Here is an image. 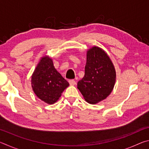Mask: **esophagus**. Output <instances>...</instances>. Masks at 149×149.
I'll use <instances>...</instances> for the list:
<instances>
[{"label": "esophagus", "mask_w": 149, "mask_h": 149, "mask_svg": "<svg viewBox=\"0 0 149 149\" xmlns=\"http://www.w3.org/2000/svg\"><path fill=\"white\" fill-rule=\"evenodd\" d=\"M69 84L70 85L73 86V85H75V84H76V82H75V81L74 79H70V80H69Z\"/></svg>", "instance_id": "esophagus-1"}]
</instances>
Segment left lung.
Wrapping results in <instances>:
<instances>
[{"label": "left lung", "instance_id": "1", "mask_svg": "<svg viewBox=\"0 0 149 149\" xmlns=\"http://www.w3.org/2000/svg\"><path fill=\"white\" fill-rule=\"evenodd\" d=\"M116 74L107 52L94 46L87 51L85 75L77 83V89L86 101L95 104L107 99L114 89Z\"/></svg>", "mask_w": 149, "mask_h": 149}]
</instances>
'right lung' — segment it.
Segmentation results:
<instances>
[{
	"label": "right lung",
	"mask_w": 149,
	"mask_h": 149,
	"mask_svg": "<svg viewBox=\"0 0 149 149\" xmlns=\"http://www.w3.org/2000/svg\"><path fill=\"white\" fill-rule=\"evenodd\" d=\"M68 86L69 83L55 69L52 58L42 56L31 75V87L37 97L52 104Z\"/></svg>",
	"instance_id": "add662e5"
}]
</instances>
